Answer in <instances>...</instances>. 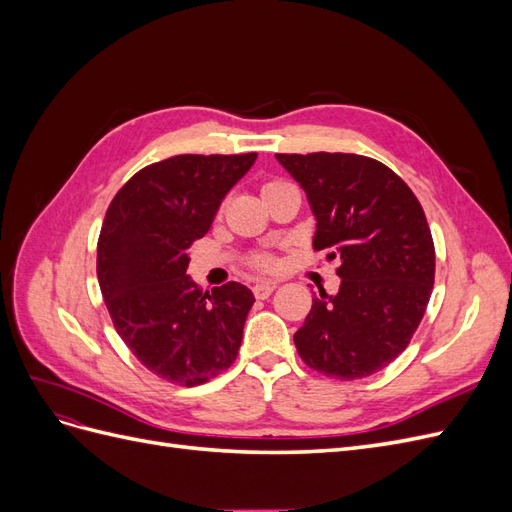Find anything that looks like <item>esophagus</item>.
<instances>
[{"label": "esophagus", "mask_w": 512, "mask_h": 512, "mask_svg": "<svg viewBox=\"0 0 512 512\" xmlns=\"http://www.w3.org/2000/svg\"><path fill=\"white\" fill-rule=\"evenodd\" d=\"M254 297L256 299H267L269 294L275 290V284L273 282H258V284H254Z\"/></svg>", "instance_id": "34e87169"}]
</instances>
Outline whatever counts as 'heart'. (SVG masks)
Returning <instances> with one entry per match:
<instances>
[{
	"label": "heart",
	"instance_id": "obj_1",
	"mask_svg": "<svg viewBox=\"0 0 512 512\" xmlns=\"http://www.w3.org/2000/svg\"><path fill=\"white\" fill-rule=\"evenodd\" d=\"M271 183H273V181H271ZM254 265H256V267H262V269H267V267L271 265V258L265 256V254H260V256L254 258Z\"/></svg>",
	"mask_w": 512,
	"mask_h": 512
}]
</instances>
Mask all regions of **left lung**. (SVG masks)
<instances>
[{
  "mask_svg": "<svg viewBox=\"0 0 512 512\" xmlns=\"http://www.w3.org/2000/svg\"><path fill=\"white\" fill-rule=\"evenodd\" d=\"M305 190L314 250L339 260L337 294L320 290L294 346L335 380L376 374L406 350L427 309L436 250L425 211L389 166L356 153H275Z\"/></svg>",
  "mask_w": 512,
  "mask_h": 512,
  "instance_id": "8db88e82",
  "label": "left lung"
}]
</instances>
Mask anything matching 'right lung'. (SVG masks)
<instances>
[{
  "instance_id": "1",
  "label": "right lung",
  "mask_w": 512,
  "mask_h": 512,
  "mask_svg": "<svg viewBox=\"0 0 512 512\" xmlns=\"http://www.w3.org/2000/svg\"><path fill=\"white\" fill-rule=\"evenodd\" d=\"M258 153L149 164L115 194L98 239V282L115 329L151 374L203 384L235 363L252 290L228 282L211 294L185 273L224 196Z\"/></svg>"
}]
</instances>
